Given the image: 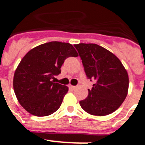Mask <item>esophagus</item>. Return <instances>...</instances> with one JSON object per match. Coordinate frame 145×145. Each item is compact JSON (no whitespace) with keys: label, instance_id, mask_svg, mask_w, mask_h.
<instances>
[{"label":"esophagus","instance_id":"obj_1","mask_svg":"<svg viewBox=\"0 0 145 145\" xmlns=\"http://www.w3.org/2000/svg\"><path fill=\"white\" fill-rule=\"evenodd\" d=\"M69 88H70L71 89H72V90H74V89L75 88H76V86H71H71H69Z\"/></svg>","mask_w":145,"mask_h":145}]
</instances>
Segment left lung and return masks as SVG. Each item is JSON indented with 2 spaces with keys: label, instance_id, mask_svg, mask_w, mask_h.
<instances>
[{
  "label": "left lung",
  "instance_id": "8db88e82",
  "mask_svg": "<svg viewBox=\"0 0 145 145\" xmlns=\"http://www.w3.org/2000/svg\"><path fill=\"white\" fill-rule=\"evenodd\" d=\"M87 77L95 80L86 99L80 104L87 113L103 116L117 110L125 100L129 88L127 70L115 54L96 44H74Z\"/></svg>",
  "mask_w": 145,
  "mask_h": 145
}]
</instances>
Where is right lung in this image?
Segmentation results:
<instances>
[{
    "mask_svg": "<svg viewBox=\"0 0 145 145\" xmlns=\"http://www.w3.org/2000/svg\"><path fill=\"white\" fill-rule=\"evenodd\" d=\"M69 56H78L69 43L50 42L27 53L15 70L13 89L24 109L35 116L51 115L60 107L69 87L51 79L61 72V66Z\"/></svg>",
    "mask_w": 145,
    "mask_h": 145,
    "instance_id": "1",
    "label": "right lung"
}]
</instances>
